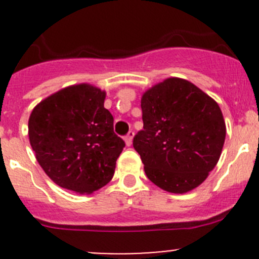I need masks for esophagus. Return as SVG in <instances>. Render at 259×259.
<instances>
[{
  "instance_id": "34e87169",
  "label": "esophagus",
  "mask_w": 259,
  "mask_h": 259,
  "mask_svg": "<svg viewBox=\"0 0 259 259\" xmlns=\"http://www.w3.org/2000/svg\"><path fill=\"white\" fill-rule=\"evenodd\" d=\"M133 138H134V132H132V130H130V132L127 133L126 137H125V143H126V145H127V146L132 145V143H133Z\"/></svg>"
}]
</instances>
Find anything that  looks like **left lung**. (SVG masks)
<instances>
[{
    "label": "left lung",
    "instance_id": "obj_1",
    "mask_svg": "<svg viewBox=\"0 0 259 259\" xmlns=\"http://www.w3.org/2000/svg\"><path fill=\"white\" fill-rule=\"evenodd\" d=\"M142 111L144 126L133 145L149 180L176 194L202 184L226 140L218 104L188 80L169 77L143 94Z\"/></svg>",
    "mask_w": 259,
    "mask_h": 259
}]
</instances>
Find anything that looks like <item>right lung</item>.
<instances>
[{
  "label": "right lung",
  "mask_w": 259,
  "mask_h": 259,
  "mask_svg": "<svg viewBox=\"0 0 259 259\" xmlns=\"http://www.w3.org/2000/svg\"><path fill=\"white\" fill-rule=\"evenodd\" d=\"M106 93L90 83L61 89L33 108L28 138L36 159L59 187L90 194L108 184L125 143L104 108Z\"/></svg>",
  "instance_id": "obj_1"
}]
</instances>
